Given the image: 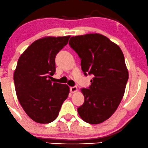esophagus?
Wrapping results in <instances>:
<instances>
[{
  "instance_id": "esophagus-1",
  "label": "esophagus",
  "mask_w": 148,
  "mask_h": 148,
  "mask_svg": "<svg viewBox=\"0 0 148 148\" xmlns=\"http://www.w3.org/2000/svg\"><path fill=\"white\" fill-rule=\"evenodd\" d=\"M77 91H78L77 87H76V86H74V87H70V91L72 93H75Z\"/></svg>"
}]
</instances>
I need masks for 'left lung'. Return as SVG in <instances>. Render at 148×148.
<instances>
[{
    "instance_id": "left-lung-1",
    "label": "left lung",
    "mask_w": 148,
    "mask_h": 148,
    "mask_svg": "<svg viewBox=\"0 0 148 148\" xmlns=\"http://www.w3.org/2000/svg\"><path fill=\"white\" fill-rule=\"evenodd\" d=\"M70 47L81 59L85 76L93 75L88 89H81L85 101L78 108L81 119L98 124L109 118L124 96L128 72L121 48L98 33L72 37Z\"/></svg>"
}]
</instances>
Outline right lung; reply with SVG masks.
I'll return each instance as SVG.
<instances>
[{"label": "right lung", "instance_id": "right-lung-1", "mask_svg": "<svg viewBox=\"0 0 148 148\" xmlns=\"http://www.w3.org/2000/svg\"><path fill=\"white\" fill-rule=\"evenodd\" d=\"M70 36L46 37L32 43L18 59L14 71L16 92L20 105L31 119L48 124L57 118L70 93L65 84L52 83L57 54Z\"/></svg>", "mask_w": 148, "mask_h": 148}]
</instances>
